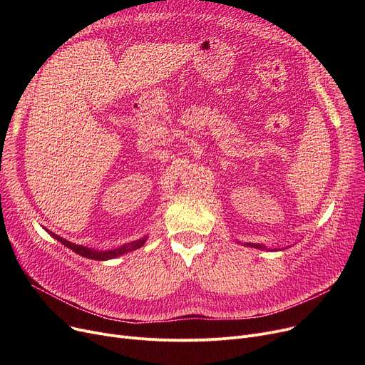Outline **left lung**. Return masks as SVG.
Masks as SVG:
<instances>
[{
    "label": "left lung",
    "instance_id": "8db88e82",
    "mask_svg": "<svg viewBox=\"0 0 365 365\" xmlns=\"http://www.w3.org/2000/svg\"><path fill=\"white\" fill-rule=\"evenodd\" d=\"M244 245H247V247H253V248H260V250H264V245H262V244H253V242H245Z\"/></svg>",
    "mask_w": 365,
    "mask_h": 365
}]
</instances>
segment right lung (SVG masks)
Returning <instances> with one entry per match:
<instances>
[{
    "instance_id": "1",
    "label": "right lung",
    "mask_w": 365,
    "mask_h": 365,
    "mask_svg": "<svg viewBox=\"0 0 365 365\" xmlns=\"http://www.w3.org/2000/svg\"><path fill=\"white\" fill-rule=\"evenodd\" d=\"M44 229H46V227H44ZM46 231L50 234V237H53L54 240L62 242L65 247L71 248V250L75 252L76 255H80V256L87 257V259H93V260H109V259H115V257H118V256L127 255V253H130V252L138 250V248H140V247L146 242V240H148V237H143V238H140V240L131 241V242L124 244V245H121V247L112 248V250H103V252H101V250H94V248H90V247L73 244V242H71V241H68V240H65V238H62V237H59V235H56L54 232L48 231V229H46Z\"/></svg>"
}]
</instances>
